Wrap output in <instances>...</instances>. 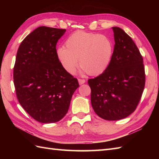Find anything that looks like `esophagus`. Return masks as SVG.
Segmentation results:
<instances>
[{"instance_id":"34e87169","label":"esophagus","mask_w":159,"mask_h":159,"mask_svg":"<svg viewBox=\"0 0 159 159\" xmlns=\"http://www.w3.org/2000/svg\"><path fill=\"white\" fill-rule=\"evenodd\" d=\"M79 83L80 85H82V84H84L85 83V79H79Z\"/></svg>"}]
</instances>
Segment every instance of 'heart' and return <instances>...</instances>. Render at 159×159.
<instances>
[{
	"instance_id": "heart-1",
	"label": "heart",
	"mask_w": 159,
	"mask_h": 159,
	"mask_svg": "<svg viewBox=\"0 0 159 159\" xmlns=\"http://www.w3.org/2000/svg\"><path fill=\"white\" fill-rule=\"evenodd\" d=\"M66 47L57 50L61 65L67 72L73 74L78 65L90 76H97L105 70L113 54V43L104 35L78 31L65 42Z\"/></svg>"
}]
</instances>
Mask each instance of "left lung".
I'll return each mask as SVG.
<instances>
[{
  "label": "left lung",
  "mask_w": 159,
  "mask_h": 159,
  "mask_svg": "<svg viewBox=\"0 0 159 159\" xmlns=\"http://www.w3.org/2000/svg\"><path fill=\"white\" fill-rule=\"evenodd\" d=\"M112 29L115 46L109 66L88 80L94 111L109 121L124 119L135 111L146 82L143 57L137 46L124 30Z\"/></svg>",
  "instance_id": "1"
}]
</instances>
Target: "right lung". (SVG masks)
<instances>
[{"mask_svg":"<svg viewBox=\"0 0 159 159\" xmlns=\"http://www.w3.org/2000/svg\"><path fill=\"white\" fill-rule=\"evenodd\" d=\"M66 31L39 26L24 39L17 52L13 67L17 98L29 116L41 123L61 120L79 87L57 56V43Z\"/></svg>","mask_w":159,"mask_h":159,"instance_id":"1","label":"right lung"}]
</instances>
